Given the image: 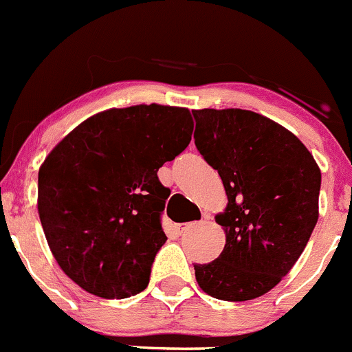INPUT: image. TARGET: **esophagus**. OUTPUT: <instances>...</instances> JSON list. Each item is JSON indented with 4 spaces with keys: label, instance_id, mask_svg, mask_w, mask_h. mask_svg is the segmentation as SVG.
Listing matches in <instances>:
<instances>
[{
    "label": "esophagus",
    "instance_id": "obj_1",
    "mask_svg": "<svg viewBox=\"0 0 352 352\" xmlns=\"http://www.w3.org/2000/svg\"><path fill=\"white\" fill-rule=\"evenodd\" d=\"M197 222H183V224H176V231L177 234H184V232H188L190 229L197 228Z\"/></svg>",
    "mask_w": 352,
    "mask_h": 352
}]
</instances>
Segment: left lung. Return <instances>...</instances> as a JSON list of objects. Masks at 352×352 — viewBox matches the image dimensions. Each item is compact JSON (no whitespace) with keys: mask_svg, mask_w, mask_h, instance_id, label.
<instances>
[{"mask_svg":"<svg viewBox=\"0 0 352 352\" xmlns=\"http://www.w3.org/2000/svg\"><path fill=\"white\" fill-rule=\"evenodd\" d=\"M195 145L228 195L215 222L226 245L195 267L204 293L248 301L269 293L301 256L316 221L322 173L287 128L246 109H195Z\"/></svg>","mask_w":352,"mask_h":352,"instance_id":"1","label":"left lung"}]
</instances>
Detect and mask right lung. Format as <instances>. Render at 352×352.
I'll return each mask as SVG.
<instances>
[{"mask_svg": "<svg viewBox=\"0 0 352 352\" xmlns=\"http://www.w3.org/2000/svg\"><path fill=\"white\" fill-rule=\"evenodd\" d=\"M186 107L138 104L87 118L39 169L37 210L63 272L104 299L138 294L166 243L157 171L188 147Z\"/></svg>", "mask_w": 352, "mask_h": 352, "instance_id": "obj_1", "label": "right lung"}]
</instances>
